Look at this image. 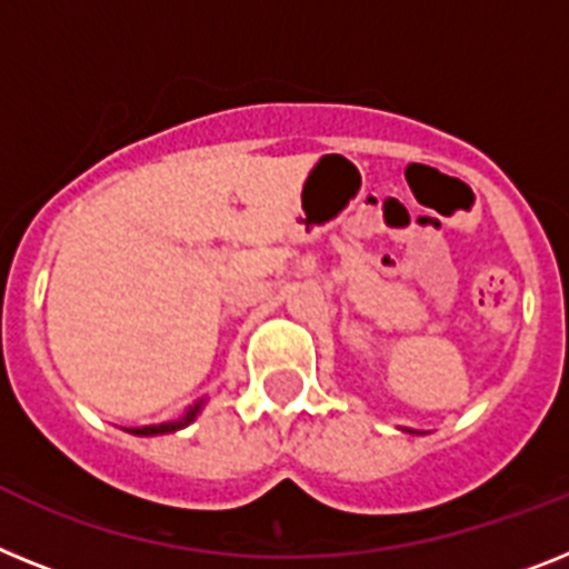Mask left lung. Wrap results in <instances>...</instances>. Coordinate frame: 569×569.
I'll list each match as a JSON object with an SVG mask.
<instances>
[{"label": "left lung", "mask_w": 569, "mask_h": 569, "mask_svg": "<svg viewBox=\"0 0 569 569\" xmlns=\"http://www.w3.org/2000/svg\"><path fill=\"white\" fill-rule=\"evenodd\" d=\"M410 433H417V431H410Z\"/></svg>", "instance_id": "8db88e82"}]
</instances>
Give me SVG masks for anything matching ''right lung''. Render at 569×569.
<instances>
[{"instance_id":"right-lung-1","label":"right lung","mask_w":569,"mask_h":569,"mask_svg":"<svg viewBox=\"0 0 569 569\" xmlns=\"http://www.w3.org/2000/svg\"><path fill=\"white\" fill-rule=\"evenodd\" d=\"M202 408H204V399H202V402H196L193 408H190L181 419H173V422H161V425H144V428H130V433H136V437H159V433H176V431H181V428H188V425L193 422L199 413H202Z\"/></svg>"}]
</instances>
